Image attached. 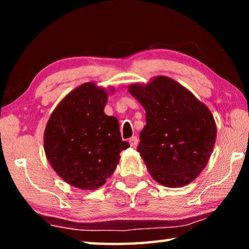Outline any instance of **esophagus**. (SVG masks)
I'll use <instances>...</instances> for the list:
<instances>
[{"label":"esophagus","mask_w":249,"mask_h":249,"mask_svg":"<svg viewBox=\"0 0 249 249\" xmlns=\"http://www.w3.org/2000/svg\"><path fill=\"white\" fill-rule=\"evenodd\" d=\"M128 142H129V145H130V146L134 147V148H136L137 145H138V138H137L136 136L130 137V138H129V141H128Z\"/></svg>","instance_id":"1"}]
</instances>
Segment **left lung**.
Returning <instances> with one entry per match:
<instances>
[{
  "label": "left lung",
  "mask_w": 249,
  "mask_h": 249,
  "mask_svg": "<svg viewBox=\"0 0 249 249\" xmlns=\"http://www.w3.org/2000/svg\"><path fill=\"white\" fill-rule=\"evenodd\" d=\"M128 91L146 111L137 151L150 176L168 188L192 182L215 145L216 124L209 107L166 75L130 84Z\"/></svg>",
  "instance_id": "obj_1"
}]
</instances>
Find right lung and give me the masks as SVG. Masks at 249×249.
I'll use <instances>...</instances> for the list:
<instances>
[{
	"mask_svg": "<svg viewBox=\"0 0 249 249\" xmlns=\"http://www.w3.org/2000/svg\"><path fill=\"white\" fill-rule=\"evenodd\" d=\"M95 82H86L67 94L53 109L44 132L47 160L60 178L81 190L107 182L129 144L122 141L115 116L104 113L108 95Z\"/></svg>",
	"mask_w": 249,
	"mask_h": 249,
	"instance_id": "obj_1",
	"label": "right lung"
}]
</instances>
